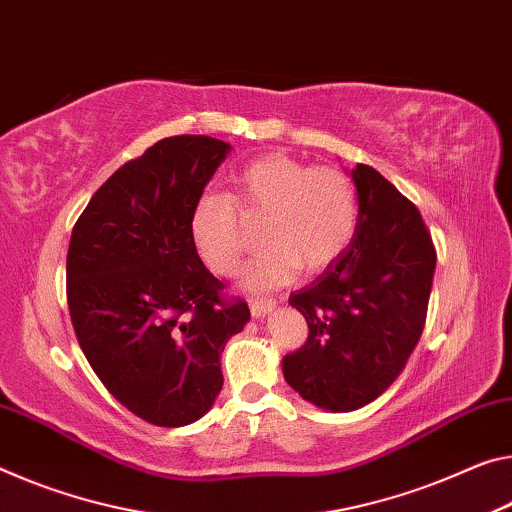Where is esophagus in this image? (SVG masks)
<instances>
[{
	"label": "esophagus",
	"instance_id": "34e87169",
	"mask_svg": "<svg viewBox=\"0 0 512 512\" xmlns=\"http://www.w3.org/2000/svg\"><path fill=\"white\" fill-rule=\"evenodd\" d=\"M273 307H275V300H271V298L250 300V314H253L255 319H262V316L273 312Z\"/></svg>",
	"mask_w": 512,
	"mask_h": 512
}]
</instances>
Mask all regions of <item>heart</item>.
Segmentation results:
<instances>
[{
  "label": "heart",
  "mask_w": 512,
  "mask_h": 512,
  "mask_svg": "<svg viewBox=\"0 0 512 512\" xmlns=\"http://www.w3.org/2000/svg\"><path fill=\"white\" fill-rule=\"evenodd\" d=\"M237 204L246 214H266L264 250L246 264L241 287L269 294L298 271L328 269L351 246L358 230L360 193L353 177L335 166H310L289 154H266L232 177V198L205 191L193 202L189 232L212 273L234 275L241 262Z\"/></svg>",
  "instance_id": "b5f03b06"
}]
</instances>
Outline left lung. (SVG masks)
I'll list each match as a JSON object with an SVG mask.
<instances>
[{
    "label": "left lung",
    "mask_w": 512,
    "mask_h": 512,
    "mask_svg": "<svg viewBox=\"0 0 512 512\" xmlns=\"http://www.w3.org/2000/svg\"><path fill=\"white\" fill-rule=\"evenodd\" d=\"M358 230L344 255L289 296L307 342L285 355L287 383L330 412L378 399L403 371L426 323L435 246L419 209L376 168L358 164Z\"/></svg>",
    "instance_id": "8db88e82"
}]
</instances>
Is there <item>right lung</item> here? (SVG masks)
<instances>
[{"mask_svg": "<svg viewBox=\"0 0 512 512\" xmlns=\"http://www.w3.org/2000/svg\"><path fill=\"white\" fill-rule=\"evenodd\" d=\"M230 150L212 136L157 141L95 191L70 237L77 342L113 399L154 426L207 415L227 339L250 319L248 303L223 298L189 232L193 202Z\"/></svg>", "mask_w": 512, "mask_h": 512, "instance_id": "obj_1", "label": "right lung"}]
</instances>
